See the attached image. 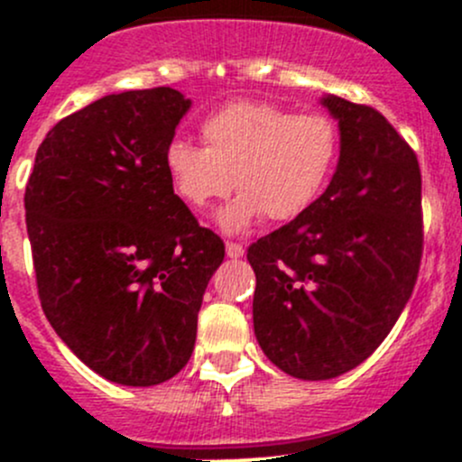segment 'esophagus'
Wrapping results in <instances>:
<instances>
[{"label":"esophagus","mask_w":462,"mask_h":462,"mask_svg":"<svg viewBox=\"0 0 462 462\" xmlns=\"http://www.w3.org/2000/svg\"><path fill=\"white\" fill-rule=\"evenodd\" d=\"M226 253H227V257H232V259H236V257H244V245L241 244H236V241H227L226 244Z\"/></svg>","instance_id":"1"}]
</instances>
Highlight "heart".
<instances>
[{"label": "heart", "instance_id": "b5f03b06", "mask_svg": "<svg viewBox=\"0 0 462 462\" xmlns=\"http://www.w3.org/2000/svg\"><path fill=\"white\" fill-rule=\"evenodd\" d=\"M205 147L174 138L165 167L176 194L189 208L227 197L236 201L218 217L223 230L239 232L254 218L291 221L310 208L339 158V132L324 114H295L263 100H235L205 116Z\"/></svg>", "mask_w": 462, "mask_h": 462}]
</instances>
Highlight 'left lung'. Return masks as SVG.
<instances>
[{"instance_id": "obj_1", "label": "left lung", "mask_w": 462, "mask_h": 462, "mask_svg": "<svg viewBox=\"0 0 462 462\" xmlns=\"http://www.w3.org/2000/svg\"><path fill=\"white\" fill-rule=\"evenodd\" d=\"M342 149L326 192L248 248L254 335L300 380L356 369L384 342L416 286L422 179L416 152L369 105L328 96Z\"/></svg>"}]
</instances>
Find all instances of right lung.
I'll return each mask as SVG.
<instances>
[{"mask_svg": "<svg viewBox=\"0 0 462 462\" xmlns=\"http://www.w3.org/2000/svg\"><path fill=\"white\" fill-rule=\"evenodd\" d=\"M188 109L170 87L100 97L46 134L26 183L42 310L88 369L118 384H161L188 365L226 257L167 174Z\"/></svg>", "mask_w": 462, "mask_h": 462, "instance_id": "add662e5", "label": "right lung"}]
</instances>
